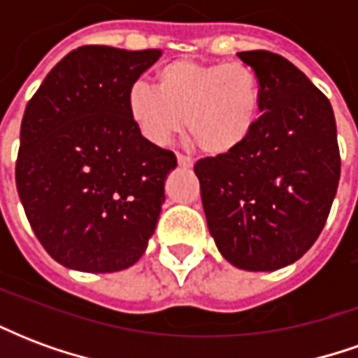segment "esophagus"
Returning <instances> with one entry per match:
<instances>
[{
    "label": "esophagus",
    "instance_id": "obj_1",
    "mask_svg": "<svg viewBox=\"0 0 358 358\" xmlns=\"http://www.w3.org/2000/svg\"><path fill=\"white\" fill-rule=\"evenodd\" d=\"M176 159H178L180 166H184V169H192V166H194V159H192V157L178 153V155H176Z\"/></svg>",
    "mask_w": 358,
    "mask_h": 358
}]
</instances>
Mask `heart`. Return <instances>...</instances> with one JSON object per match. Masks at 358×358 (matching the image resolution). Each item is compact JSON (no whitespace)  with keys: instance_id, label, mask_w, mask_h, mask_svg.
Returning a JSON list of instances; mask_svg holds the SVG:
<instances>
[{"instance_id":"obj_1","label":"heart","mask_w":358,"mask_h":358,"mask_svg":"<svg viewBox=\"0 0 358 358\" xmlns=\"http://www.w3.org/2000/svg\"><path fill=\"white\" fill-rule=\"evenodd\" d=\"M157 90L134 82L126 109L138 132L164 145L182 130L186 140L210 157L240 149L259 124L263 84L253 66L241 61L201 63L176 59L157 71Z\"/></svg>"}]
</instances>
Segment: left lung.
Returning <instances> with one entry per match:
<instances>
[{"label": "left lung", "mask_w": 358, "mask_h": 358, "mask_svg": "<svg viewBox=\"0 0 358 358\" xmlns=\"http://www.w3.org/2000/svg\"><path fill=\"white\" fill-rule=\"evenodd\" d=\"M263 84V115L232 153L194 171L218 251L243 270H278L313 248L330 215L341 172L330 99L287 59L241 51Z\"/></svg>", "instance_id": "obj_1"}]
</instances>
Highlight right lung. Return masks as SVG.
I'll use <instances>...</instances> for the list:
<instances>
[{"instance_id":"right-lung-1","label":"right lung","mask_w":358,"mask_h":358,"mask_svg":"<svg viewBox=\"0 0 358 358\" xmlns=\"http://www.w3.org/2000/svg\"><path fill=\"white\" fill-rule=\"evenodd\" d=\"M159 57L82 45L28 101L15 180L36 238L63 266L124 270L155 232L176 155L138 132L126 94Z\"/></svg>"}]
</instances>
